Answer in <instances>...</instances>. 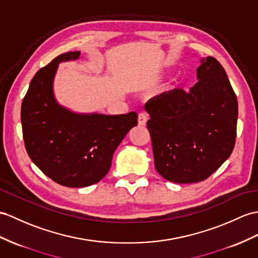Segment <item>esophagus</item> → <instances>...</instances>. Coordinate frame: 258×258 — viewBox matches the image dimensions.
Returning a JSON list of instances; mask_svg holds the SVG:
<instances>
[{
	"label": "esophagus",
	"instance_id": "1",
	"mask_svg": "<svg viewBox=\"0 0 258 258\" xmlns=\"http://www.w3.org/2000/svg\"><path fill=\"white\" fill-rule=\"evenodd\" d=\"M148 120V114L146 112H140L139 115H138V123L139 125H146Z\"/></svg>",
	"mask_w": 258,
	"mask_h": 258
}]
</instances>
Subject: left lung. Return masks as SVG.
Here are the masks:
<instances>
[{
	"instance_id": "left-lung-1",
	"label": "left lung",
	"mask_w": 258,
	"mask_h": 258,
	"mask_svg": "<svg viewBox=\"0 0 258 258\" xmlns=\"http://www.w3.org/2000/svg\"><path fill=\"white\" fill-rule=\"evenodd\" d=\"M197 78L189 92L177 89L146 104L156 171L178 184L208 178L235 144L237 99L223 67L202 58Z\"/></svg>"
}]
</instances>
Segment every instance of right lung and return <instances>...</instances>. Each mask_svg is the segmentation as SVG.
<instances>
[{"instance_id": "add662e5", "label": "right lung", "mask_w": 258, "mask_h": 258, "mask_svg": "<svg viewBox=\"0 0 258 258\" xmlns=\"http://www.w3.org/2000/svg\"><path fill=\"white\" fill-rule=\"evenodd\" d=\"M79 51L62 53L31 80L22 103V128L30 160L55 183L86 187L108 173L112 154L131 128L137 112L127 115H77L56 104L52 81L59 62L78 59Z\"/></svg>"}]
</instances>
